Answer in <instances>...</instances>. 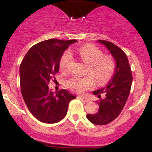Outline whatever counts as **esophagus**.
I'll return each mask as SVG.
<instances>
[{
  "instance_id": "1",
  "label": "esophagus",
  "mask_w": 152,
  "mask_h": 152,
  "mask_svg": "<svg viewBox=\"0 0 152 152\" xmlns=\"http://www.w3.org/2000/svg\"><path fill=\"white\" fill-rule=\"evenodd\" d=\"M78 99H81V100H83V101H84V102H88V99H87V98H84V97H83V96H78Z\"/></svg>"
}]
</instances>
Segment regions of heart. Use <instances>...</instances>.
I'll return each mask as SVG.
<instances>
[{
    "instance_id": "1",
    "label": "heart",
    "mask_w": 152,
    "mask_h": 152,
    "mask_svg": "<svg viewBox=\"0 0 152 152\" xmlns=\"http://www.w3.org/2000/svg\"><path fill=\"white\" fill-rule=\"evenodd\" d=\"M73 52L76 53L79 58L87 64L86 73L90 75L84 76H72L66 82L69 89L77 94H83L93 86L94 81L99 85L107 83L112 78L116 69L114 59L110 56H104L103 52L93 45H84ZM72 59V54L66 50L60 58L59 67L63 71L68 70Z\"/></svg>"
}]
</instances>
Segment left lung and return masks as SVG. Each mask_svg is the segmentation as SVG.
Masks as SVG:
<instances>
[{
    "label": "left lung",
    "mask_w": 152,
    "mask_h": 152,
    "mask_svg": "<svg viewBox=\"0 0 152 152\" xmlns=\"http://www.w3.org/2000/svg\"><path fill=\"white\" fill-rule=\"evenodd\" d=\"M98 42L104 45L114 57L116 69L106 87L93 91L99 99L96 102L99 106V111L87 114L86 117L94 124L104 125L114 120L121 112L130 93L132 74L126 53L119 47L103 40ZM102 94L105 95L104 98H100Z\"/></svg>",
    "instance_id": "8db88e82"
}]
</instances>
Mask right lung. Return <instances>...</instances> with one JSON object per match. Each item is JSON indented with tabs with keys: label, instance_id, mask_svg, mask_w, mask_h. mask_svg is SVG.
Listing matches in <instances>:
<instances>
[{
	"label": "right lung",
	"instance_id": "obj_1",
	"mask_svg": "<svg viewBox=\"0 0 152 152\" xmlns=\"http://www.w3.org/2000/svg\"><path fill=\"white\" fill-rule=\"evenodd\" d=\"M76 40L49 39L34 45L20 66L21 94L28 109L40 121L53 124L66 116L69 102L76 96L61 89L56 94L48 88L50 80L59 70L64 52Z\"/></svg>",
	"mask_w": 152,
	"mask_h": 152
}]
</instances>
